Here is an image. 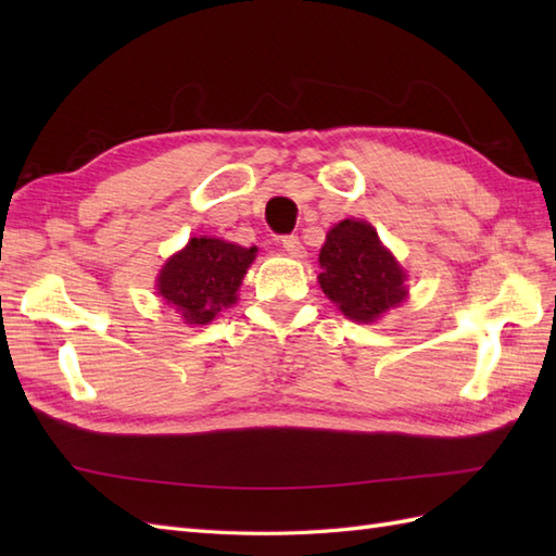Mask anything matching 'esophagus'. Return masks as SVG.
I'll return each instance as SVG.
<instances>
[{"mask_svg":"<svg viewBox=\"0 0 556 556\" xmlns=\"http://www.w3.org/2000/svg\"><path fill=\"white\" fill-rule=\"evenodd\" d=\"M281 248H285V251L289 255H293V257H303L305 255V248L299 241V236H285V239H281Z\"/></svg>","mask_w":556,"mask_h":556,"instance_id":"34e87169","label":"esophagus"}]
</instances>
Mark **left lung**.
<instances>
[{
	"label": "left lung",
	"mask_w": 556,
	"mask_h": 556,
	"mask_svg": "<svg viewBox=\"0 0 556 556\" xmlns=\"http://www.w3.org/2000/svg\"><path fill=\"white\" fill-rule=\"evenodd\" d=\"M320 287L356 323H372L406 299L404 269L365 222L344 219L320 251Z\"/></svg>",
	"instance_id": "1"
}]
</instances>
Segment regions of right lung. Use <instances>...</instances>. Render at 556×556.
<instances>
[{
  "label": "right lung",
  "mask_w": 556,
  "mask_h": 556,
  "mask_svg": "<svg viewBox=\"0 0 556 556\" xmlns=\"http://www.w3.org/2000/svg\"><path fill=\"white\" fill-rule=\"evenodd\" d=\"M253 257L255 248H241L207 236L191 239L160 271V296L176 305L188 325H207L236 301V291Z\"/></svg>",
  "instance_id": "add662e5"
}]
</instances>
